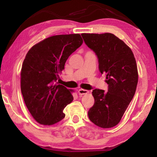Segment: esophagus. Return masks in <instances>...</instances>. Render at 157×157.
Masks as SVG:
<instances>
[{
    "mask_svg": "<svg viewBox=\"0 0 157 157\" xmlns=\"http://www.w3.org/2000/svg\"><path fill=\"white\" fill-rule=\"evenodd\" d=\"M89 93V91H87V90H85V89H80L78 90V94L79 95H84V94H86Z\"/></svg>",
    "mask_w": 157,
    "mask_h": 157,
    "instance_id": "34e87169",
    "label": "esophagus"
}]
</instances>
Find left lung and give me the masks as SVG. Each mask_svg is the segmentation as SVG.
Returning <instances> with one entry per match:
<instances>
[{
    "label": "left lung",
    "mask_w": 157,
    "mask_h": 157,
    "mask_svg": "<svg viewBox=\"0 0 157 157\" xmlns=\"http://www.w3.org/2000/svg\"><path fill=\"white\" fill-rule=\"evenodd\" d=\"M98 59L101 73H106L108 91L93 90L94 106L88 111L93 123L110 128L121 121L135 94L138 83L136 62L132 50L111 33L81 34Z\"/></svg>",
    "instance_id": "left-lung-1"
}]
</instances>
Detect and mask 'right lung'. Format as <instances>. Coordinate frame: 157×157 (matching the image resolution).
I'll use <instances>...</instances> for the list:
<instances>
[{
    "mask_svg": "<svg viewBox=\"0 0 157 157\" xmlns=\"http://www.w3.org/2000/svg\"><path fill=\"white\" fill-rule=\"evenodd\" d=\"M83 43L80 34L48 37L28 52L21 72V89L29 111L36 122L52 125L65 117L72 102L71 90L58 84L59 74L68 57Z\"/></svg>",
    "mask_w": 157,
    "mask_h": 157,
    "instance_id": "1",
    "label": "right lung"
}]
</instances>
